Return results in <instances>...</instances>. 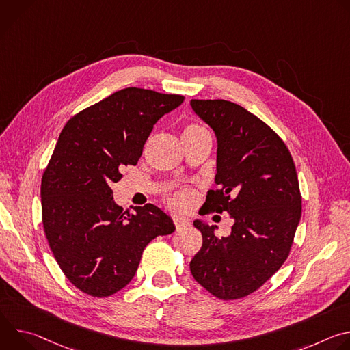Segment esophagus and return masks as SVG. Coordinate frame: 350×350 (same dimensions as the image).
<instances>
[{"instance_id":"34e87169","label":"esophagus","mask_w":350,"mask_h":350,"mask_svg":"<svg viewBox=\"0 0 350 350\" xmlns=\"http://www.w3.org/2000/svg\"><path fill=\"white\" fill-rule=\"evenodd\" d=\"M173 221H174L176 228H181V227L188 224V219H185L184 216H177V215L173 216Z\"/></svg>"}]
</instances>
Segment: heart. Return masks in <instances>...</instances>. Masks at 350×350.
<instances>
[{
    "label": "heart",
    "mask_w": 350,
    "mask_h": 350,
    "mask_svg": "<svg viewBox=\"0 0 350 350\" xmlns=\"http://www.w3.org/2000/svg\"><path fill=\"white\" fill-rule=\"evenodd\" d=\"M206 133H208V130L205 127H202L201 124L188 123L183 130V138L196 137V135L206 134ZM192 201H193V192L189 188H181V189L176 191L170 198L172 205L176 208H188L192 204Z\"/></svg>",
    "instance_id": "heart-1"
}]
</instances>
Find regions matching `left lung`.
Wrapping results in <instances>:
<instances>
[{
	"instance_id": "1",
	"label": "left lung",
	"mask_w": 350,
	"mask_h": 350,
	"mask_svg": "<svg viewBox=\"0 0 350 350\" xmlns=\"http://www.w3.org/2000/svg\"><path fill=\"white\" fill-rule=\"evenodd\" d=\"M193 112L217 138V189L206 195L211 212L234 224L217 238L216 226L195 220L202 247L192 277L213 296L231 301L259 289L286 260L302 215L295 163L284 141L254 113L224 99H191Z\"/></svg>"
}]
</instances>
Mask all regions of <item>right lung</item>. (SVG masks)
<instances>
[{
    "label": "right lung",
    "mask_w": 350,
    "mask_h": 350,
    "mask_svg": "<svg viewBox=\"0 0 350 350\" xmlns=\"http://www.w3.org/2000/svg\"><path fill=\"white\" fill-rule=\"evenodd\" d=\"M183 95L129 87L75 115L64 127L41 180L42 226L66 278L105 297L135 275L145 246L174 231L158 206L123 212L112 185L135 166L154 124L180 107Z\"/></svg>",
    "instance_id": "add662e5"
}]
</instances>
